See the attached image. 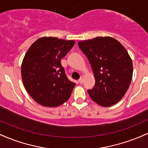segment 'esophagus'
<instances>
[{
	"label": "esophagus",
	"mask_w": 148,
	"mask_h": 148,
	"mask_svg": "<svg viewBox=\"0 0 148 148\" xmlns=\"http://www.w3.org/2000/svg\"><path fill=\"white\" fill-rule=\"evenodd\" d=\"M83 82H84V76H81V78H80L79 80V83L80 84H82Z\"/></svg>",
	"instance_id": "obj_1"
}]
</instances>
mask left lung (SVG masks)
<instances>
[{"label":"left lung","instance_id":"obj_1","mask_svg":"<svg viewBox=\"0 0 148 148\" xmlns=\"http://www.w3.org/2000/svg\"><path fill=\"white\" fill-rule=\"evenodd\" d=\"M78 45L94 73L95 84L88 90L92 100L106 107L118 103L127 92L133 74L126 49L111 37H97Z\"/></svg>","mask_w":148,"mask_h":148}]
</instances>
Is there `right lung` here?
I'll use <instances>...</instances> for the list:
<instances>
[{"label": "right lung", "mask_w": 148, "mask_h": 148, "mask_svg": "<svg viewBox=\"0 0 148 148\" xmlns=\"http://www.w3.org/2000/svg\"><path fill=\"white\" fill-rule=\"evenodd\" d=\"M74 43V40L44 37L27 51L21 64L22 81L36 102L56 107L68 100L76 84L67 79L60 60Z\"/></svg>", "instance_id": "add662e5"}]
</instances>
